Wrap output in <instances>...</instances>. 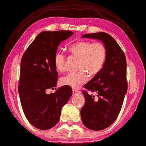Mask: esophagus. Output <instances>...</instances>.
I'll return each mask as SVG.
<instances>
[{
	"instance_id": "34e87169",
	"label": "esophagus",
	"mask_w": 146,
	"mask_h": 146,
	"mask_svg": "<svg viewBox=\"0 0 146 146\" xmlns=\"http://www.w3.org/2000/svg\"><path fill=\"white\" fill-rule=\"evenodd\" d=\"M72 91H73V95H76V94L80 93V91H78V90H73Z\"/></svg>"
}]
</instances>
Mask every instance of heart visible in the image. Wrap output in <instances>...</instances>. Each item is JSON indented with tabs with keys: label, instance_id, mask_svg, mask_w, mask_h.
<instances>
[{
	"label": "heart",
	"instance_id": "heart-1",
	"mask_svg": "<svg viewBox=\"0 0 146 146\" xmlns=\"http://www.w3.org/2000/svg\"><path fill=\"white\" fill-rule=\"evenodd\" d=\"M68 51L72 57L78 58L76 73H71L60 79L62 85L78 89L88 80V75L94 76L100 72L107 58V48L102 42L82 40L69 46ZM53 62L58 72L66 68V56L61 51L54 55Z\"/></svg>",
	"mask_w": 146,
	"mask_h": 146
}]
</instances>
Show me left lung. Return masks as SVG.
Returning a JSON list of instances; mask_svg holds the SVG:
<instances>
[{
    "instance_id": "8db88e82",
    "label": "left lung",
    "mask_w": 146,
    "mask_h": 146,
    "mask_svg": "<svg viewBox=\"0 0 146 146\" xmlns=\"http://www.w3.org/2000/svg\"><path fill=\"white\" fill-rule=\"evenodd\" d=\"M82 37L102 40L107 48V58L100 72L86 84L82 93L85 104L80 110L82 122L88 129H104L117 119L127 90L126 58L120 46L105 32L85 34ZM95 92L97 97L88 93Z\"/></svg>"
}]
</instances>
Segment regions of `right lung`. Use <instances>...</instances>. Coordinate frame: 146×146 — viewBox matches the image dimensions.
Returning <instances> with one entry per match:
<instances>
[{"label":"right lung","mask_w":146,"mask_h":146,"mask_svg":"<svg viewBox=\"0 0 146 146\" xmlns=\"http://www.w3.org/2000/svg\"><path fill=\"white\" fill-rule=\"evenodd\" d=\"M68 30L42 31L28 46L21 59L18 86L24 115L32 125L39 129H49L58 122L61 110L72 95L68 86L47 93L56 87L58 73L53 57L62 41L70 37Z\"/></svg>","instance_id":"add662e5"}]
</instances>
